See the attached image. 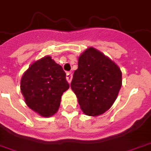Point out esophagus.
<instances>
[{"mask_svg": "<svg viewBox=\"0 0 151 151\" xmlns=\"http://www.w3.org/2000/svg\"><path fill=\"white\" fill-rule=\"evenodd\" d=\"M72 73L71 72H68L67 74H66V78H67V81L68 82V83H70L72 80Z\"/></svg>", "mask_w": 151, "mask_h": 151, "instance_id": "34e87169", "label": "esophagus"}]
</instances>
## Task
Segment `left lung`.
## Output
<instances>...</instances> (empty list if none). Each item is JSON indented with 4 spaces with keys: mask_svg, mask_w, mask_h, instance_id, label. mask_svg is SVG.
Here are the masks:
<instances>
[{
    "mask_svg": "<svg viewBox=\"0 0 151 151\" xmlns=\"http://www.w3.org/2000/svg\"><path fill=\"white\" fill-rule=\"evenodd\" d=\"M71 88L88 116L104 113L116 101L122 87V71L111 59L93 47L78 58Z\"/></svg>",
    "mask_w": 151,
    "mask_h": 151,
    "instance_id": "left-lung-1",
    "label": "left lung"
}]
</instances>
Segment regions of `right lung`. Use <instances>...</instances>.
Returning a JSON list of instances; mask_svg holds the SVG:
<instances>
[{
    "label": "right lung",
    "instance_id": "add662e5",
    "mask_svg": "<svg viewBox=\"0 0 151 151\" xmlns=\"http://www.w3.org/2000/svg\"><path fill=\"white\" fill-rule=\"evenodd\" d=\"M68 88L65 72L50 56L32 63L20 81V90L25 103L45 117L57 112L63 93Z\"/></svg>",
    "mask_w": 151,
    "mask_h": 151
}]
</instances>
